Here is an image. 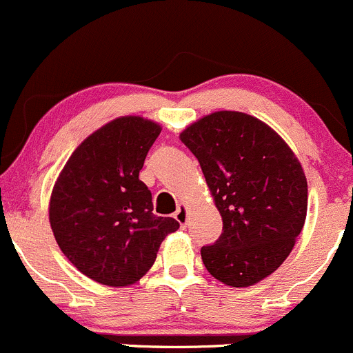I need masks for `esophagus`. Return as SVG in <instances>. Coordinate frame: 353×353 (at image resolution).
<instances>
[{
  "label": "esophagus",
  "mask_w": 353,
  "mask_h": 353,
  "mask_svg": "<svg viewBox=\"0 0 353 353\" xmlns=\"http://www.w3.org/2000/svg\"><path fill=\"white\" fill-rule=\"evenodd\" d=\"M187 218H188V211L185 205H180V208L176 209L175 212V219L178 223H180V226H185L187 225Z\"/></svg>",
  "instance_id": "obj_1"
}]
</instances>
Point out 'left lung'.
Wrapping results in <instances>:
<instances>
[{
    "label": "left lung",
    "instance_id": "1",
    "mask_svg": "<svg viewBox=\"0 0 353 353\" xmlns=\"http://www.w3.org/2000/svg\"><path fill=\"white\" fill-rule=\"evenodd\" d=\"M180 141L223 218L219 239L201 249L205 270L228 287L259 283L283 264L305 223L302 165L273 128L240 111L208 114Z\"/></svg>",
    "mask_w": 353,
    "mask_h": 353
}]
</instances>
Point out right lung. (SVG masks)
Returning <instances> with one entry per match:
<instances>
[{"instance_id":"1","label":"right lung","mask_w":353,"mask_h":353,"mask_svg":"<svg viewBox=\"0 0 353 353\" xmlns=\"http://www.w3.org/2000/svg\"><path fill=\"white\" fill-rule=\"evenodd\" d=\"M161 127L142 117H120L90 134L59 173L50 223L66 259L90 280L128 287L156 261L173 218L152 214V195L139 180Z\"/></svg>"}]
</instances>
